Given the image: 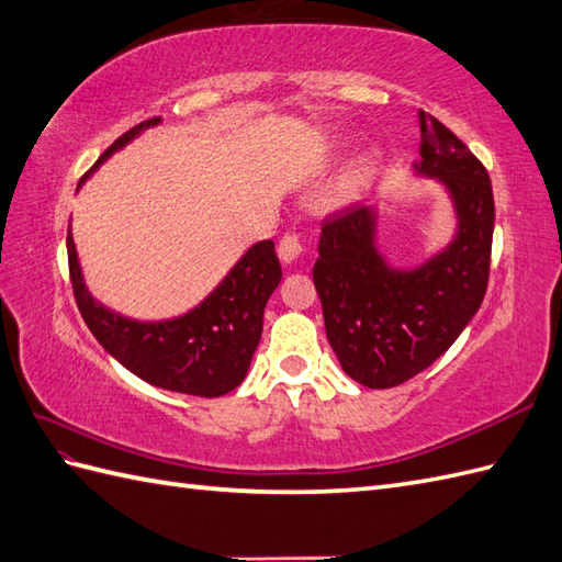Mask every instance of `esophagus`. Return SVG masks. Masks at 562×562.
<instances>
[{
	"instance_id": "esophagus-1",
	"label": "esophagus",
	"mask_w": 562,
	"mask_h": 562,
	"mask_svg": "<svg viewBox=\"0 0 562 562\" xmlns=\"http://www.w3.org/2000/svg\"><path fill=\"white\" fill-rule=\"evenodd\" d=\"M302 251H304L302 239H299V234H294V232H286L278 244V256H280L282 263H286V266L294 263V260L302 256Z\"/></svg>"
}]
</instances>
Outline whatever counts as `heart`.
<instances>
[{"mask_svg":"<svg viewBox=\"0 0 562 562\" xmlns=\"http://www.w3.org/2000/svg\"><path fill=\"white\" fill-rule=\"evenodd\" d=\"M367 167H369V165H361V167L357 169V175H355V177H357V179H361L363 175H367Z\"/></svg>","mask_w":562,"mask_h":562,"instance_id":"heart-1","label":"heart"}]
</instances>
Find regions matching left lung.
Returning <instances> with one entry per match:
<instances>
[{"instance_id": "8db88e82", "label": "left lung", "mask_w": 562, "mask_h": 562, "mask_svg": "<svg viewBox=\"0 0 562 562\" xmlns=\"http://www.w3.org/2000/svg\"><path fill=\"white\" fill-rule=\"evenodd\" d=\"M414 172L448 191L452 241L416 268H395L378 249V211L349 205L323 222L313 284L325 335L342 371L383 390L428 369L484 302L493 241V189L486 167L436 116L419 112Z\"/></svg>"}]
</instances>
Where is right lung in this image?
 Returning a JSON list of instances; mask_svg holds the SVG:
<instances>
[{
  "label": "right lung",
  "mask_w": 562,
  "mask_h": 562,
  "mask_svg": "<svg viewBox=\"0 0 562 562\" xmlns=\"http://www.w3.org/2000/svg\"><path fill=\"white\" fill-rule=\"evenodd\" d=\"M160 122V116H153L128 128L100 155L81 184L116 150ZM67 251L78 311L95 340L124 369L155 387L195 397H220L241 385L263 333L266 304L282 280L270 239L254 244L199 306L167 321L126 318L95 302L86 286L71 229Z\"/></svg>",
  "instance_id": "obj_1"
}]
</instances>
